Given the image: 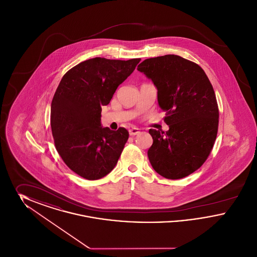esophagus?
<instances>
[{
    "instance_id": "34e87169",
    "label": "esophagus",
    "mask_w": 257,
    "mask_h": 257,
    "mask_svg": "<svg viewBox=\"0 0 257 257\" xmlns=\"http://www.w3.org/2000/svg\"><path fill=\"white\" fill-rule=\"evenodd\" d=\"M140 133H141V131H140L139 128L133 127V128L129 129V134H130V136H136V135L140 134Z\"/></svg>"
}]
</instances>
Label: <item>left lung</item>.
<instances>
[{
  "label": "left lung",
  "instance_id": "8db88e82",
  "mask_svg": "<svg viewBox=\"0 0 257 257\" xmlns=\"http://www.w3.org/2000/svg\"><path fill=\"white\" fill-rule=\"evenodd\" d=\"M138 70L158 89V103L166 111V133L150 129L153 144L148 159L160 175L180 179L198 170L214 147L219 108L204 70L176 55L147 59Z\"/></svg>",
  "mask_w": 257,
  "mask_h": 257
}]
</instances>
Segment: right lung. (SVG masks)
Instances as JSON below:
<instances>
[{"instance_id": "add662e5", "label": "right lung", "mask_w": 257, "mask_h": 257, "mask_svg": "<svg viewBox=\"0 0 257 257\" xmlns=\"http://www.w3.org/2000/svg\"><path fill=\"white\" fill-rule=\"evenodd\" d=\"M140 61L86 60L68 70L60 82L51 104L54 143L65 165L83 178L106 176L121 155L129 133L123 127L116 131L103 128L101 110Z\"/></svg>"}]
</instances>
